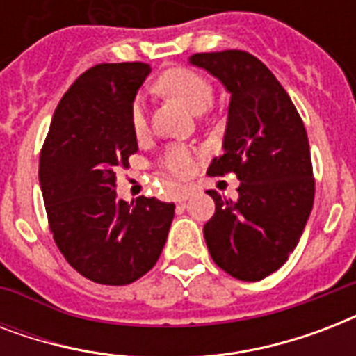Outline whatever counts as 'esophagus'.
<instances>
[{"instance_id": "1", "label": "esophagus", "mask_w": 356, "mask_h": 356, "mask_svg": "<svg viewBox=\"0 0 356 356\" xmlns=\"http://www.w3.org/2000/svg\"><path fill=\"white\" fill-rule=\"evenodd\" d=\"M194 195V188H188V186H184V188H181L177 192V197L175 200L179 201V203H183V201H186L188 197H192Z\"/></svg>"}]
</instances>
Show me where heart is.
<instances>
[{"instance_id": "obj_1", "label": "heart", "mask_w": 356, "mask_h": 356, "mask_svg": "<svg viewBox=\"0 0 356 356\" xmlns=\"http://www.w3.org/2000/svg\"><path fill=\"white\" fill-rule=\"evenodd\" d=\"M156 88L162 94L177 99L194 114L205 113L212 105V97H214L212 85L205 75L188 68H173L164 72L156 81ZM129 118H131V129L134 136H144L147 131V114H145V105L142 99H134ZM162 166L172 175L186 177L194 170V155L183 145H175L168 149Z\"/></svg>"}]
</instances>
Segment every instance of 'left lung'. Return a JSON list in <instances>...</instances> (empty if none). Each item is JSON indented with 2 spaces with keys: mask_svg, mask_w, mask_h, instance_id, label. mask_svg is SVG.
Here are the masks:
<instances>
[{
  "mask_svg": "<svg viewBox=\"0 0 356 356\" xmlns=\"http://www.w3.org/2000/svg\"><path fill=\"white\" fill-rule=\"evenodd\" d=\"M188 64L216 77L229 94L223 155L209 175L236 173L238 200L209 190L216 212L205 223L207 248L223 271L260 281L288 260L314 203L305 125L275 75L245 51L195 53Z\"/></svg>",
  "mask_w": 356,
  "mask_h": 356,
  "instance_id": "8db88e82",
  "label": "left lung"
}]
</instances>
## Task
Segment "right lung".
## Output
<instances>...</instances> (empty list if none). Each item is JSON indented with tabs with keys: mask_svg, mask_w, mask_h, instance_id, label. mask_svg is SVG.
Here are the masks:
<instances>
[{
	"mask_svg": "<svg viewBox=\"0 0 356 356\" xmlns=\"http://www.w3.org/2000/svg\"><path fill=\"white\" fill-rule=\"evenodd\" d=\"M144 63L97 64L58 103L40 153V190L55 243L70 266L99 284L122 286L155 266L173 203L120 200L116 170L138 151L131 129Z\"/></svg>",
	"mask_w": 356,
	"mask_h": 356,
	"instance_id": "right-lung-1",
	"label": "right lung"
}]
</instances>
